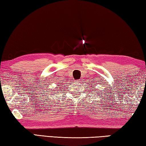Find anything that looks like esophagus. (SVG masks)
I'll use <instances>...</instances> for the list:
<instances>
[{
	"instance_id": "34e87169",
	"label": "esophagus",
	"mask_w": 146,
	"mask_h": 146,
	"mask_svg": "<svg viewBox=\"0 0 146 146\" xmlns=\"http://www.w3.org/2000/svg\"><path fill=\"white\" fill-rule=\"evenodd\" d=\"M80 82V80H75V82H76V84H78Z\"/></svg>"
}]
</instances>
